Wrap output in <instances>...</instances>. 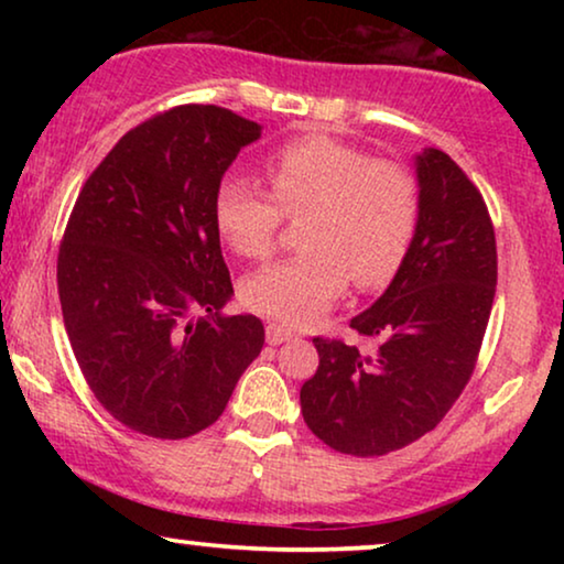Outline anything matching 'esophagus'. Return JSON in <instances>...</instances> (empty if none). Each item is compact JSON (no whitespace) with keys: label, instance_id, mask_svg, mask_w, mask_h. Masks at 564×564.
<instances>
[{"label":"esophagus","instance_id":"esophagus-1","mask_svg":"<svg viewBox=\"0 0 564 564\" xmlns=\"http://www.w3.org/2000/svg\"><path fill=\"white\" fill-rule=\"evenodd\" d=\"M292 336H295V334H292L290 328L280 326V323H267V344L280 346V344H284V341H290Z\"/></svg>","mask_w":564,"mask_h":564}]
</instances>
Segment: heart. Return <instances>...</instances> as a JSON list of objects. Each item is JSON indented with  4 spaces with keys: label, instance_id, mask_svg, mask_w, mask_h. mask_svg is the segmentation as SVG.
<instances>
[{
    "label": "heart",
    "instance_id": "obj_1",
    "mask_svg": "<svg viewBox=\"0 0 564 564\" xmlns=\"http://www.w3.org/2000/svg\"><path fill=\"white\" fill-rule=\"evenodd\" d=\"M272 195L246 176H226L215 195V223L246 259L272 253L282 215L303 218L305 253L274 261L243 282L246 305L269 318L305 326L328 311L346 282L384 288L411 251L421 218L413 172L328 135L284 143L267 159Z\"/></svg>",
    "mask_w": 564,
    "mask_h": 564
}]
</instances>
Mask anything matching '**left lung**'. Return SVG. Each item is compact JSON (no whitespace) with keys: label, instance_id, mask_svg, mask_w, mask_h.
<instances>
[{"label":"left lung","instance_id":"8db88e82","mask_svg":"<svg viewBox=\"0 0 564 564\" xmlns=\"http://www.w3.org/2000/svg\"><path fill=\"white\" fill-rule=\"evenodd\" d=\"M421 218L390 288L351 328L361 351L313 338L318 369L300 388L307 429L330 449L380 457L436 429L473 377L498 282L496 230L480 189L438 149L415 156Z\"/></svg>","mask_w":564,"mask_h":564}]
</instances>
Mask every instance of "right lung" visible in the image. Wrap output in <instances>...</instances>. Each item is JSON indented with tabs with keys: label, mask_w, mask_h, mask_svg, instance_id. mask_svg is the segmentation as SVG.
<instances>
[{
	"label": "right lung",
	"mask_w": 564,
	"mask_h": 564,
	"mask_svg": "<svg viewBox=\"0 0 564 564\" xmlns=\"http://www.w3.org/2000/svg\"><path fill=\"white\" fill-rule=\"evenodd\" d=\"M259 135L226 107H174L128 130L76 197L58 251L64 326L95 398L138 434L210 426L264 346L257 315H220L234 284L215 223L223 174Z\"/></svg>",
	"instance_id": "right-lung-1"
}]
</instances>
